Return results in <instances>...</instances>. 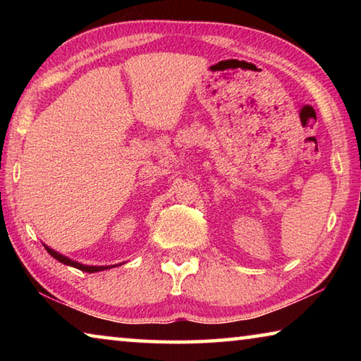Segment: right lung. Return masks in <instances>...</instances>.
Instances as JSON below:
<instances>
[{
  "instance_id": "obj_1",
  "label": "right lung",
  "mask_w": 361,
  "mask_h": 361,
  "mask_svg": "<svg viewBox=\"0 0 361 361\" xmlns=\"http://www.w3.org/2000/svg\"><path fill=\"white\" fill-rule=\"evenodd\" d=\"M44 248L47 250V253L51 255L52 258H56L57 261L63 262V264H66V266L76 267V269H79V271H84V272H89V274L100 272V271H105V269H111V267H116V264H114V266H85V264H81V262H78V261H73V259H70V258H66V256H63V255L57 253L56 250H52L51 247L44 245Z\"/></svg>"
}]
</instances>
